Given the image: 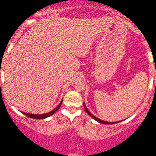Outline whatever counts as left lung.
Returning a JSON list of instances; mask_svg holds the SVG:
<instances>
[{
  "label": "left lung",
  "instance_id": "8db88e82",
  "mask_svg": "<svg viewBox=\"0 0 156 156\" xmlns=\"http://www.w3.org/2000/svg\"><path fill=\"white\" fill-rule=\"evenodd\" d=\"M83 105H84V108H85V111H86V112L88 113V115H89L90 116H91V118H92V119H94V120L95 121H97V122H99V123H101V124H105V125H112V124H115V123H119V122H105V121H103V120H101V119H98V118H96L95 116L94 115H93L92 114H91V112H90L89 111H88V109L87 108V107H86V105H85V103H84V104H83Z\"/></svg>",
  "mask_w": 156,
  "mask_h": 156
}]
</instances>
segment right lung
<instances>
[{"instance_id": "add662e5", "label": "right lung", "mask_w": 156, "mask_h": 156, "mask_svg": "<svg viewBox=\"0 0 156 156\" xmlns=\"http://www.w3.org/2000/svg\"><path fill=\"white\" fill-rule=\"evenodd\" d=\"M63 100H62V101L60 102V104L58 105L55 109H53L52 111L49 112L48 113H46V114H41V115H36V114H29V113H26V112H22L23 114H24L25 115H27V117H30L31 119H46V118L49 117V116L55 114L57 111H58V109L60 108V106L62 105V103Z\"/></svg>"}]
</instances>
